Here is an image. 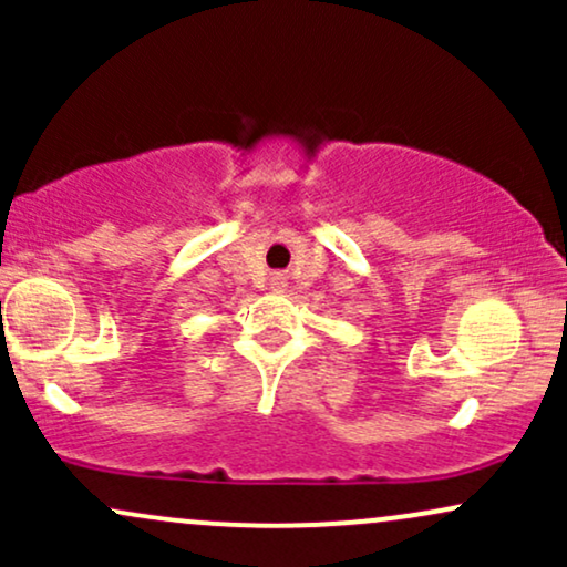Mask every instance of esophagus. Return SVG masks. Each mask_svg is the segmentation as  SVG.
<instances>
[{"mask_svg":"<svg viewBox=\"0 0 567 567\" xmlns=\"http://www.w3.org/2000/svg\"><path fill=\"white\" fill-rule=\"evenodd\" d=\"M271 288L282 290L285 288V277L282 275H271Z\"/></svg>","mask_w":567,"mask_h":567,"instance_id":"esophagus-1","label":"esophagus"}]
</instances>
